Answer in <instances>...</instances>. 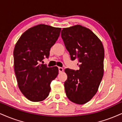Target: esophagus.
<instances>
[{
	"label": "esophagus",
	"instance_id": "obj_1",
	"mask_svg": "<svg viewBox=\"0 0 122 122\" xmlns=\"http://www.w3.org/2000/svg\"><path fill=\"white\" fill-rule=\"evenodd\" d=\"M58 71H59V73L62 72V71H64V69H63L62 67H58Z\"/></svg>",
	"mask_w": 122,
	"mask_h": 122
}]
</instances>
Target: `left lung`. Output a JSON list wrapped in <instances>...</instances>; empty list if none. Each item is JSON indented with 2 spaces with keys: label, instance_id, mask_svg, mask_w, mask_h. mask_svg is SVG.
Segmentation results:
<instances>
[{
  "label": "left lung",
  "instance_id": "left-lung-1",
  "mask_svg": "<svg viewBox=\"0 0 122 122\" xmlns=\"http://www.w3.org/2000/svg\"><path fill=\"white\" fill-rule=\"evenodd\" d=\"M61 37L71 60L78 58L80 67L65 70L67 76L64 82L66 94L71 102L83 105L97 93L103 77V44L90 29L80 25L63 28Z\"/></svg>",
  "mask_w": 122,
  "mask_h": 122
}]
</instances>
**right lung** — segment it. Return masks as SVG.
I'll return each instance as SVG.
<instances>
[{
    "label": "right lung",
    "mask_w": 122,
    "mask_h": 122,
    "mask_svg": "<svg viewBox=\"0 0 122 122\" xmlns=\"http://www.w3.org/2000/svg\"><path fill=\"white\" fill-rule=\"evenodd\" d=\"M60 28L39 24L20 36L14 50V70L17 84L23 95L32 102L48 97L51 83L58 74L57 66L40 64L48 58L51 47L60 36Z\"/></svg>",
    "instance_id": "add662e5"
}]
</instances>
